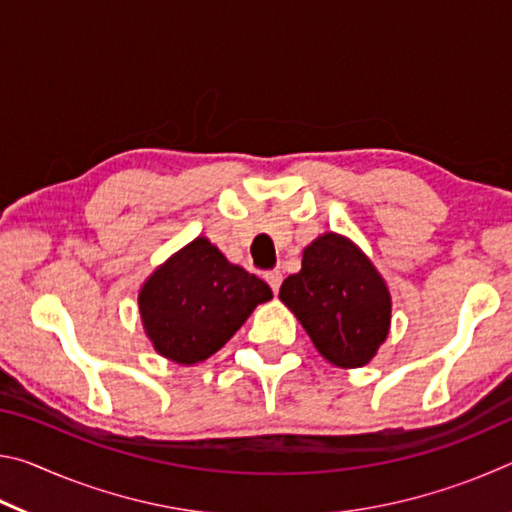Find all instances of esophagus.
Here are the masks:
<instances>
[{
    "label": "esophagus",
    "mask_w": 512,
    "mask_h": 512,
    "mask_svg": "<svg viewBox=\"0 0 512 512\" xmlns=\"http://www.w3.org/2000/svg\"><path fill=\"white\" fill-rule=\"evenodd\" d=\"M264 277H266L268 287L273 289V293L280 291V284H282V273L280 271H268Z\"/></svg>",
    "instance_id": "1"
}]
</instances>
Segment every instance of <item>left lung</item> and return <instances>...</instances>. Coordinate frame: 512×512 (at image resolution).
Here are the masks:
<instances>
[{
  "mask_svg": "<svg viewBox=\"0 0 512 512\" xmlns=\"http://www.w3.org/2000/svg\"><path fill=\"white\" fill-rule=\"evenodd\" d=\"M280 300L320 357L336 368L366 366L391 329L393 298L386 280L339 232H323L302 250V268L282 282Z\"/></svg>",
  "mask_w": 512,
  "mask_h": 512,
  "instance_id": "left-lung-1",
  "label": "left lung"
}]
</instances>
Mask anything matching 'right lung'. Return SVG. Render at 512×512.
Instances as JSON below:
<instances>
[{
	"label": "right lung",
	"mask_w": 512,
	"mask_h": 512,
	"mask_svg": "<svg viewBox=\"0 0 512 512\" xmlns=\"http://www.w3.org/2000/svg\"><path fill=\"white\" fill-rule=\"evenodd\" d=\"M271 287L225 255L207 237L176 250L137 293L144 334L160 357L194 366L219 352Z\"/></svg>",
	"instance_id": "add662e5"
}]
</instances>
